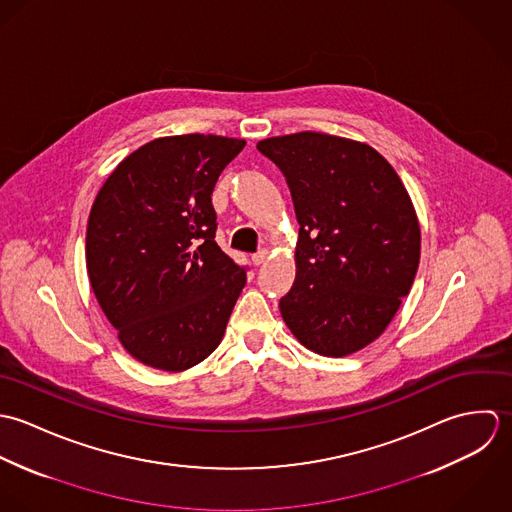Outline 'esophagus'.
Listing matches in <instances>:
<instances>
[{
    "label": "esophagus",
    "instance_id": "obj_1",
    "mask_svg": "<svg viewBox=\"0 0 512 512\" xmlns=\"http://www.w3.org/2000/svg\"><path fill=\"white\" fill-rule=\"evenodd\" d=\"M267 255H269L267 249H261V251H257V253L251 255V261H253L255 265H263V263L267 261Z\"/></svg>",
    "mask_w": 512,
    "mask_h": 512
}]
</instances>
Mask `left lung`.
Instances as JSON below:
<instances>
[{"label":"left lung","instance_id":"left-lung-1","mask_svg":"<svg viewBox=\"0 0 512 512\" xmlns=\"http://www.w3.org/2000/svg\"><path fill=\"white\" fill-rule=\"evenodd\" d=\"M285 176L299 229L297 279L281 299L312 352L346 356L376 340L408 297L419 223L396 170L374 148L322 132L261 140Z\"/></svg>","mask_w":512,"mask_h":512}]
</instances>
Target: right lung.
I'll use <instances>...</instances> for the list:
<instances>
[{"label": "right lung", "mask_w": 512, "mask_h": 512, "mask_svg": "<svg viewBox=\"0 0 512 512\" xmlns=\"http://www.w3.org/2000/svg\"><path fill=\"white\" fill-rule=\"evenodd\" d=\"M245 140H152L104 182L87 227V269L122 346L142 364L182 372L223 338L247 267L215 243L211 192Z\"/></svg>", "instance_id": "1"}]
</instances>
